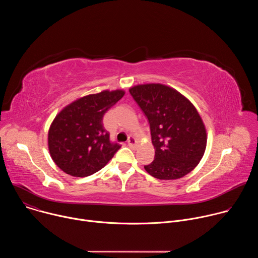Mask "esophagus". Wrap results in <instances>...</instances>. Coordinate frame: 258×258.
<instances>
[{
	"instance_id": "obj_1",
	"label": "esophagus",
	"mask_w": 258,
	"mask_h": 258,
	"mask_svg": "<svg viewBox=\"0 0 258 258\" xmlns=\"http://www.w3.org/2000/svg\"><path fill=\"white\" fill-rule=\"evenodd\" d=\"M127 144L130 147H132V148H136V147L138 146V141L135 137L133 136H130L128 137V140H127Z\"/></svg>"
}]
</instances>
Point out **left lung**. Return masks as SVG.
Returning <instances> with one entry per match:
<instances>
[{"mask_svg": "<svg viewBox=\"0 0 258 258\" xmlns=\"http://www.w3.org/2000/svg\"><path fill=\"white\" fill-rule=\"evenodd\" d=\"M130 93L150 123L154 161L146 171L158 179H176L191 172L204 155L207 134L195 106L162 84L137 85Z\"/></svg>", "mask_w": 258, "mask_h": 258, "instance_id": "8db88e82", "label": "left lung"}]
</instances>
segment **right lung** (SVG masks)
Instances as JSON below:
<instances>
[{"mask_svg":"<svg viewBox=\"0 0 258 258\" xmlns=\"http://www.w3.org/2000/svg\"><path fill=\"white\" fill-rule=\"evenodd\" d=\"M125 94L105 90L73 101L56 115L48 133V148L56 165L72 176H89L102 169L120 145L110 142L103 116Z\"/></svg>","mask_w":258,"mask_h":258,"instance_id":"add662e5","label":"right lung"}]
</instances>
